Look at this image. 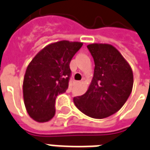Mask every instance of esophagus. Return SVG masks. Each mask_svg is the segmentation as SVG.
Wrapping results in <instances>:
<instances>
[{"label": "esophagus", "mask_w": 150, "mask_h": 150, "mask_svg": "<svg viewBox=\"0 0 150 150\" xmlns=\"http://www.w3.org/2000/svg\"><path fill=\"white\" fill-rule=\"evenodd\" d=\"M80 83H81V81H74V84H75V85H78V84H80Z\"/></svg>", "instance_id": "1"}]
</instances>
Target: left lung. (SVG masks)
<instances>
[{
    "mask_svg": "<svg viewBox=\"0 0 150 150\" xmlns=\"http://www.w3.org/2000/svg\"><path fill=\"white\" fill-rule=\"evenodd\" d=\"M95 62L92 81L86 92L74 97V105L94 118H105L120 109L131 95L133 73L117 50L109 44L87 45Z\"/></svg>",
    "mask_w": 150,
    "mask_h": 150,
    "instance_id": "left-lung-1",
    "label": "left lung"
}]
</instances>
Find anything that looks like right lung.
I'll return each instance as SVG.
<instances>
[{
  "mask_svg": "<svg viewBox=\"0 0 150 150\" xmlns=\"http://www.w3.org/2000/svg\"><path fill=\"white\" fill-rule=\"evenodd\" d=\"M82 42L60 41L38 52L26 69L23 83L27 112L38 122L50 121L55 113V100L69 87V64Z\"/></svg>",
  "mask_w": 150,
  "mask_h": 150,
  "instance_id": "1",
  "label": "right lung"
}]
</instances>
